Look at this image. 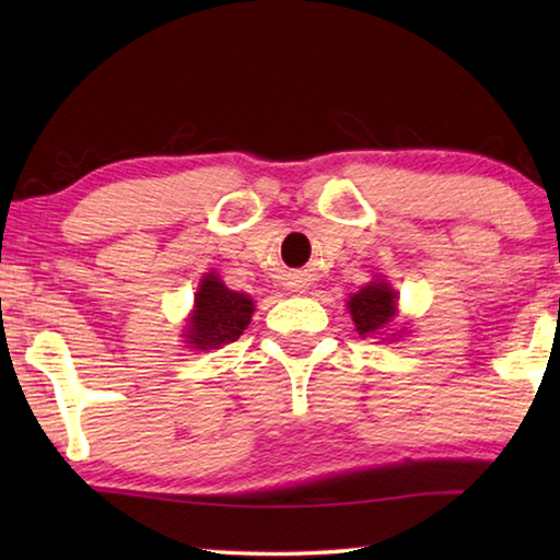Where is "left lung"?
Listing matches in <instances>:
<instances>
[{
	"instance_id": "8db88e82",
	"label": "left lung",
	"mask_w": 560,
	"mask_h": 560,
	"mask_svg": "<svg viewBox=\"0 0 560 560\" xmlns=\"http://www.w3.org/2000/svg\"><path fill=\"white\" fill-rule=\"evenodd\" d=\"M348 311L360 336H381L397 314V291L387 281L375 279L350 296Z\"/></svg>"
}]
</instances>
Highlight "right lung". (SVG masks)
Masks as SVG:
<instances>
[{
  "label": "right lung",
  "instance_id": "right-lung-1",
  "mask_svg": "<svg viewBox=\"0 0 560 560\" xmlns=\"http://www.w3.org/2000/svg\"><path fill=\"white\" fill-rule=\"evenodd\" d=\"M254 301L246 293L232 291L214 271L205 273L195 293V311L187 318L185 343L197 350L222 348L234 343L249 326Z\"/></svg>",
  "mask_w": 560,
  "mask_h": 560
}]
</instances>
